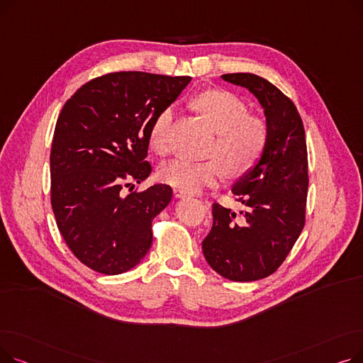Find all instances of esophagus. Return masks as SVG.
<instances>
[{
    "instance_id": "obj_1",
    "label": "esophagus",
    "mask_w": 363,
    "mask_h": 363,
    "mask_svg": "<svg viewBox=\"0 0 363 363\" xmlns=\"http://www.w3.org/2000/svg\"><path fill=\"white\" fill-rule=\"evenodd\" d=\"M174 194H175V197H178V199H182V197H186L188 196V193H185L184 189H179V188H175L174 189ZM207 203V201H206ZM208 204V203H207Z\"/></svg>"
}]
</instances>
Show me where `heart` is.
Segmentation results:
<instances>
[{"mask_svg":"<svg viewBox=\"0 0 363 363\" xmlns=\"http://www.w3.org/2000/svg\"><path fill=\"white\" fill-rule=\"evenodd\" d=\"M196 108L216 130V140L208 148L207 160L174 159L159 169L163 182L196 193L201 188L220 182L226 172L230 177H242L260 162L268 144V125L257 116H250L249 107L233 92L211 89L194 99ZM175 108H162L150 126V145L159 155L169 147V133Z\"/></svg>","mask_w":363,"mask_h":363,"instance_id":"b5f03b06","label":"heart"}]
</instances>
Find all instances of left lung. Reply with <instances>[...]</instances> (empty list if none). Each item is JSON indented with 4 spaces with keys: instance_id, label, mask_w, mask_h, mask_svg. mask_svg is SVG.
Returning <instances> with one entry per match:
<instances>
[{
    "instance_id": "1",
    "label": "left lung",
    "mask_w": 363,
    "mask_h": 363,
    "mask_svg": "<svg viewBox=\"0 0 363 363\" xmlns=\"http://www.w3.org/2000/svg\"><path fill=\"white\" fill-rule=\"evenodd\" d=\"M222 79L255 94L269 137L260 162L233 186L242 211L213 203V226L201 245L213 271L249 282L279 268L306 222V137L294 103L269 81L253 73H226Z\"/></svg>"
}]
</instances>
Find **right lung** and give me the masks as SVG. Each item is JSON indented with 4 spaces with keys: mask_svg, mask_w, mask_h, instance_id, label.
Instances as JSON below:
<instances>
[{
    "mask_svg": "<svg viewBox=\"0 0 363 363\" xmlns=\"http://www.w3.org/2000/svg\"><path fill=\"white\" fill-rule=\"evenodd\" d=\"M189 81L114 72L86 82L63 106L50 155L51 206L70 252L92 271L123 274L150 250L151 222L172 200V188L132 191V182L151 174L145 157L156 114Z\"/></svg>",
    "mask_w": 363,
    "mask_h": 363,
    "instance_id": "right-lung-1",
    "label": "right lung"
}]
</instances>
